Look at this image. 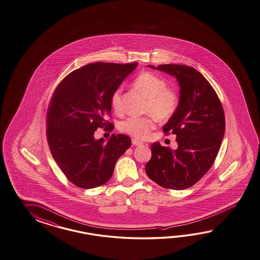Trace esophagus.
I'll return each mask as SVG.
<instances>
[{"label": "esophagus", "mask_w": 260, "mask_h": 260, "mask_svg": "<svg viewBox=\"0 0 260 260\" xmlns=\"http://www.w3.org/2000/svg\"><path fill=\"white\" fill-rule=\"evenodd\" d=\"M133 145H134V146H141V145H143V142H141L139 140L133 139Z\"/></svg>", "instance_id": "esophagus-1"}]
</instances>
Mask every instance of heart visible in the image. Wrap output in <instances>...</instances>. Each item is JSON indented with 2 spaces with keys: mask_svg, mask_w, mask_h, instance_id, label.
Listing matches in <instances>:
<instances>
[{
  "mask_svg": "<svg viewBox=\"0 0 260 260\" xmlns=\"http://www.w3.org/2000/svg\"><path fill=\"white\" fill-rule=\"evenodd\" d=\"M133 86L147 98L145 111L154 114L160 120L169 119L176 113L178 106V95L175 90L167 88L165 79L146 71L140 73L133 80ZM122 87L119 86L111 95V106L115 112L121 111ZM156 127V119L152 115H132L122 121L121 132L137 139H146Z\"/></svg>",
  "mask_w": 260,
  "mask_h": 260,
  "instance_id": "b5f03b06",
  "label": "heart"
}]
</instances>
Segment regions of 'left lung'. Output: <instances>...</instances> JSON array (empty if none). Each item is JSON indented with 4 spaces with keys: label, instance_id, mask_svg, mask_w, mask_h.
<instances>
[{
    "label": "left lung",
    "instance_id": "8db88e82",
    "mask_svg": "<svg viewBox=\"0 0 260 260\" xmlns=\"http://www.w3.org/2000/svg\"><path fill=\"white\" fill-rule=\"evenodd\" d=\"M148 67L177 78L180 100L162 127L166 135H177L178 147L174 150L153 143L146 175L165 189L184 190L198 182L214 164L225 131L222 103L207 79L191 67Z\"/></svg>",
    "mask_w": 260,
    "mask_h": 260
}]
</instances>
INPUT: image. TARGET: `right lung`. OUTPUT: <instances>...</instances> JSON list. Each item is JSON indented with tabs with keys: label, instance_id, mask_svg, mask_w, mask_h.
<instances>
[{
	"label": "right lung",
	"instance_id": "add662e5",
	"mask_svg": "<svg viewBox=\"0 0 260 260\" xmlns=\"http://www.w3.org/2000/svg\"><path fill=\"white\" fill-rule=\"evenodd\" d=\"M138 63H88L70 72L54 90L47 110V140L51 155L71 183L92 189L111 178L132 139L117 134L95 140L99 127L113 131L111 95Z\"/></svg>",
	"mask_w": 260,
	"mask_h": 260
}]
</instances>
